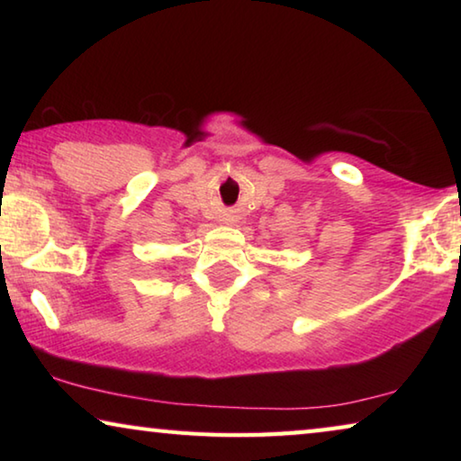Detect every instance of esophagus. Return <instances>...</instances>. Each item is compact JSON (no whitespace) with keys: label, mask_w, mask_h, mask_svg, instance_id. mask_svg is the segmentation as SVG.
<instances>
[{"label":"esophagus","mask_w":461,"mask_h":461,"mask_svg":"<svg viewBox=\"0 0 461 461\" xmlns=\"http://www.w3.org/2000/svg\"><path fill=\"white\" fill-rule=\"evenodd\" d=\"M225 223H233V220H231V217H228V220H225Z\"/></svg>","instance_id":"34e87169"}]
</instances>
